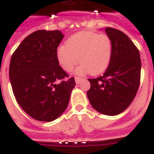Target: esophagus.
<instances>
[{"mask_svg":"<svg viewBox=\"0 0 154 154\" xmlns=\"http://www.w3.org/2000/svg\"><path fill=\"white\" fill-rule=\"evenodd\" d=\"M82 80H83V78H82V77H76V78H75V82H76L77 84H79L80 82H82Z\"/></svg>","mask_w":154,"mask_h":154,"instance_id":"1","label":"esophagus"}]
</instances>
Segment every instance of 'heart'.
Segmentation results:
<instances>
[{"mask_svg": "<svg viewBox=\"0 0 154 154\" xmlns=\"http://www.w3.org/2000/svg\"><path fill=\"white\" fill-rule=\"evenodd\" d=\"M112 45L106 34H98L91 31H82L70 37L66 45L57 49V57L60 65L66 72H71L77 63V74L89 72L97 75L109 65L112 57Z\"/></svg>", "mask_w": 154, "mask_h": 154, "instance_id": "b5f03b06", "label": "heart"}]
</instances>
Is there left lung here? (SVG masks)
<instances>
[{"label": "left lung", "instance_id": "8db88e82", "mask_svg": "<svg viewBox=\"0 0 154 154\" xmlns=\"http://www.w3.org/2000/svg\"><path fill=\"white\" fill-rule=\"evenodd\" d=\"M105 31L112 42V57L103 76L89 79L87 96L97 112L115 116L126 109L136 96L141 62L138 49L127 35L109 27Z\"/></svg>", "mask_w": 154, "mask_h": 154}]
</instances>
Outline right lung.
<instances>
[{
	"label": "right lung",
	"instance_id": "obj_1",
	"mask_svg": "<svg viewBox=\"0 0 154 154\" xmlns=\"http://www.w3.org/2000/svg\"><path fill=\"white\" fill-rule=\"evenodd\" d=\"M64 35L59 30H37L26 37L12 55L9 79L16 100L27 114L52 122L66 109L74 77L59 65L57 47ZM61 80L59 84L55 82Z\"/></svg>",
	"mask_w": 154,
	"mask_h": 154
}]
</instances>
